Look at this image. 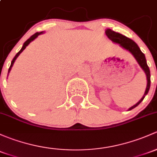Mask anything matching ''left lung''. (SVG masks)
<instances>
[{
  "label": "left lung",
  "instance_id": "left-lung-1",
  "mask_svg": "<svg viewBox=\"0 0 157 157\" xmlns=\"http://www.w3.org/2000/svg\"><path fill=\"white\" fill-rule=\"evenodd\" d=\"M105 34H106L107 37H108L112 42L114 43V44H119L120 47H121L122 48L128 51V52L134 56L138 65H140V67H141V69L144 71L145 74H146L147 87L146 90H145L144 94L143 95L142 98L138 101L135 105L132 106L131 108H128V110H131L132 109L135 108V107L138 106V105L144 100V97L146 96L147 94L148 93L150 87H151V72H150L149 67H148L147 64L146 58H145L144 54L141 51V49H140L138 44H137L135 41H133L132 40L128 38V37H126V36L123 35V34H120V33L115 32V31H113L110 29H107L106 30H105Z\"/></svg>",
  "mask_w": 157,
  "mask_h": 157
}]
</instances>
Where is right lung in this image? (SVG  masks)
Wrapping results in <instances>:
<instances>
[{"label":"right lung","mask_w":157,"mask_h":157,"mask_svg":"<svg viewBox=\"0 0 157 157\" xmlns=\"http://www.w3.org/2000/svg\"><path fill=\"white\" fill-rule=\"evenodd\" d=\"M44 31H41V32H37V33H35V34H33L32 36H31V37H29V38L27 40L25 41V42L24 43V44H23V46H22V49H21L19 51V52H17V53H16V55L15 56V57L13 58V59L12 60V62H11V65H10V66L9 70H8V74H7V77H8V75H9V73H10V72L11 69H12V67L13 66V64H14L15 61L16 60V59H17L18 56H19L20 55L21 52H22V51L24 50V49L26 48V47H27V46H29V44H30V43L31 42V41H33V40H34V39L37 38V37H38V36L40 35V34H44Z\"/></svg>","instance_id":"right-lung-1"}]
</instances>
